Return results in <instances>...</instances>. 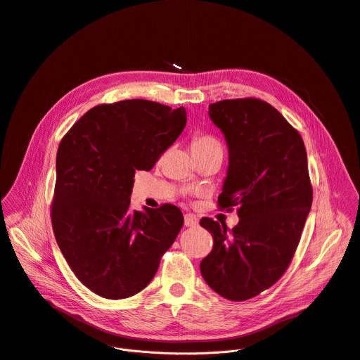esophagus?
<instances>
[{"label": "esophagus", "mask_w": 360, "mask_h": 360, "mask_svg": "<svg viewBox=\"0 0 360 360\" xmlns=\"http://www.w3.org/2000/svg\"><path fill=\"white\" fill-rule=\"evenodd\" d=\"M198 225V218L193 214H186L185 215V226H196Z\"/></svg>", "instance_id": "34e87169"}]
</instances>
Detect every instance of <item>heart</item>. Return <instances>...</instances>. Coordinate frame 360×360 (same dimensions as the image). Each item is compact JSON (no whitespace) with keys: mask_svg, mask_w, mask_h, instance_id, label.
<instances>
[{"mask_svg":"<svg viewBox=\"0 0 360 360\" xmlns=\"http://www.w3.org/2000/svg\"><path fill=\"white\" fill-rule=\"evenodd\" d=\"M210 143H218V142L211 136H199L192 141V145H210Z\"/></svg>","mask_w":360,"mask_h":360,"instance_id":"heart-1","label":"heart"}]
</instances>
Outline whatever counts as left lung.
<instances>
[{
    "mask_svg": "<svg viewBox=\"0 0 360 360\" xmlns=\"http://www.w3.org/2000/svg\"><path fill=\"white\" fill-rule=\"evenodd\" d=\"M208 114L229 153L218 203L238 207L239 224L200 219L214 238L200 274L217 293L240 302L271 288L293 258L312 207L307 157L299 132L265 101L224 99Z\"/></svg>",
    "mask_w": 360,
    "mask_h": 360,
    "instance_id": "1",
    "label": "left lung"
}]
</instances>
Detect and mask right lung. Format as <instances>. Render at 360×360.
I'll return each instance as SVG.
<instances>
[{
    "instance_id": "1",
    "label": "right lung",
    "mask_w": 360,
    "mask_h": 360,
    "mask_svg": "<svg viewBox=\"0 0 360 360\" xmlns=\"http://www.w3.org/2000/svg\"><path fill=\"white\" fill-rule=\"evenodd\" d=\"M186 125L184 107L127 99L84 114L57 152L53 228L75 276L107 299L129 297L152 281L176 239L175 205L131 210L136 171H149Z\"/></svg>"
}]
</instances>
